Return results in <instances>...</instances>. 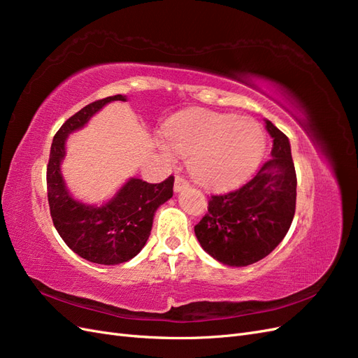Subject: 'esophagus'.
<instances>
[{
	"label": "esophagus",
	"instance_id": "1",
	"mask_svg": "<svg viewBox=\"0 0 358 358\" xmlns=\"http://www.w3.org/2000/svg\"><path fill=\"white\" fill-rule=\"evenodd\" d=\"M189 187V182L185 179V178H182V176H176L175 178V191L176 192H179V191H182V189H185V188H188Z\"/></svg>",
	"mask_w": 358,
	"mask_h": 358
}]
</instances>
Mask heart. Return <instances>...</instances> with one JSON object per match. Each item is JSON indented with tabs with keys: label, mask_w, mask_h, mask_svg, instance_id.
Here are the masks:
<instances>
[{
	"label": "heart",
	"mask_w": 358,
	"mask_h": 358,
	"mask_svg": "<svg viewBox=\"0 0 358 358\" xmlns=\"http://www.w3.org/2000/svg\"><path fill=\"white\" fill-rule=\"evenodd\" d=\"M169 146L188 158L191 176L208 187H229L246 178L262 159L266 137L254 119L197 109L182 113L167 131ZM162 150L169 154L167 146Z\"/></svg>",
	"instance_id": "obj_1"
}]
</instances>
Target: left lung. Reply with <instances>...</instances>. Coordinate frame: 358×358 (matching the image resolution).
I'll list each match as a JSON object with an SVG mask.
<instances>
[{"instance_id": "1", "label": "left lung", "mask_w": 358, "mask_h": 358, "mask_svg": "<svg viewBox=\"0 0 358 358\" xmlns=\"http://www.w3.org/2000/svg\"><path fill=\"white\" fill-rule=\"evenodd\" d=\"M266 129L273 138L270 158L241 188L212 196L208 213L194 227L204 251L231 267L267 257L294 218L297 178L289 140L267 119Z\"/></svg>"}]
</instances>
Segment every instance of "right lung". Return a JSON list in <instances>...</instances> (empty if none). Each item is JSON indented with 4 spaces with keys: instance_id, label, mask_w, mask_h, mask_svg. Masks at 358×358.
Segmentation results:
<instances>
[{
    "instance_id": "1",
    "label": "right lung",
    "mask_w": 358,
    "mask_h": 358,
    "mask_svg": "<svg viewBox=\"0 0 358 358\" xmlns=\"http://www.w3.org/2000/svg\"><path fill=\"white\" fill-rule=\"evenodd\" d=\"M112 101H127V96H107L69 117L53 137L48 164V200L57 231L73 252L106 266L125 263L142 251L152 230L154 215L171 199L175 183L173 176L161 183L129 178L109 201L100 206L86 204L71 196L61 171L67 137Z\"/></svg>"
}]
</instances>
